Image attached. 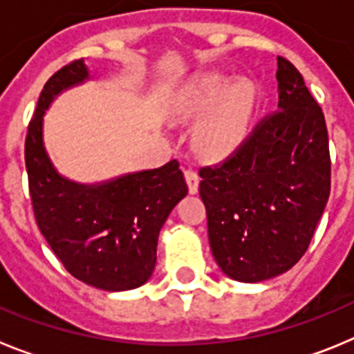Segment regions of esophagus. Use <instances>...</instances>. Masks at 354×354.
<instances>
[{"mask_svg":"<svg viewBox=\"0 0 354 354\" xmlns=\"http://www.w3.org/2000/svg\"><path fill=\"white\" fill-rule=\"evenodd\" d=\"M184 177H186V183H187V187H189V193L198 192L200 177H198V174H196V170H193V168H187V170L184 171Z\"/></svg>","mask_w":354,"mask_h":354,"instance_id":"1","label":"esophagus"}]
</instances>
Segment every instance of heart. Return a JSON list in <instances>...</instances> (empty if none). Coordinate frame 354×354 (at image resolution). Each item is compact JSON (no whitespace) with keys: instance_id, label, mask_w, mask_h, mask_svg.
<instances>
[{"instance_id":"b5f03b06","label":"heart","mask_w":354,"mask_h":354,"mask_svg":"<svg viewBox=\"0 0 354 354\" xmlns=\"http://www.w3.org/2000/svg\"><path fill=\"white\" fill-rule=\"evenodd\" d=\"M252 101L248 83L230 84L223 74H205L177 93L175 111L184 117L209 111L196 127V145L207 154H220L241 138L252 111Z\"/></svg>"}]
</instances>
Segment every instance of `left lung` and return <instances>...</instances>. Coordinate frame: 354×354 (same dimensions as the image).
I'll use <instances>...</instances> for the list:
<instances>
[{
  "mask_svg": "<svg viewBox=\"0 0 354 354\" xmlns=\"http://www.w3.org/2000/svg\"><path fill=\"white\" fill-rule=\"evenodd\" d=\"M278 106L232 154L200 168L216 262L237 282H262L305 255L331 184L321 106L289 60L278 56Z\"/></svg>",
  "mask_w": 354,
  "mask_h": 354,
  "instance_id": "1",
  "label": "left lung"
}]
</instances>
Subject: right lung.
<instances>
[{"instance_id":"1","label":"right lung","mask_w":354,"mask_h":354,"mask_svg":"<svg viewBox=\"0 0 354 354\" xmlns=\"http://www.w3.org/2000/svg\"><path fill=\"white\" fill-rule=\"evenodd\" d=\"M84 80L88 68L74 60L44 84L24 143L31 204L40 232L72 277L97 289H136L154 271L159 230L187 186L175 159L90 186L55 170L44 149L42 117L62 90Z\"/></svg>"}]
</instances>
